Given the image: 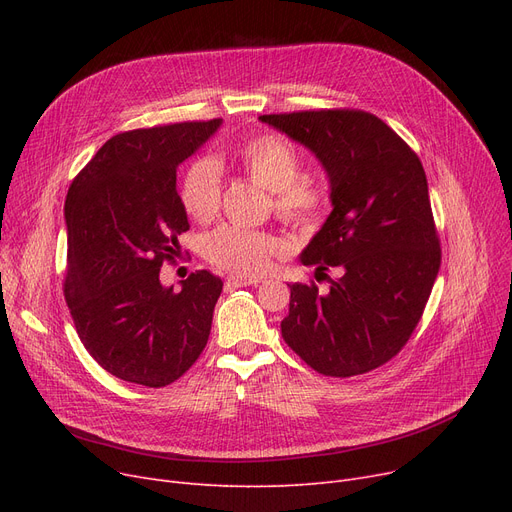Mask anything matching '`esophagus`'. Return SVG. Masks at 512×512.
Instances as JSON below:
<instances>
[{
	"label": "esophagus",
	"instance_id": "obj_1",
	"mask_svg": "<svg viewBox=\"0 0 512 512\" xmlns=\"http://www.w3.org/2000/svg\"><path fill=\"white\" fill-rule=\"evenodd\" d=\"M261 282V278H242V276H230L226 280L228 288H240V286H257Z\"/></svg>",
	"mask_w": 512,
	"mask_h": 512
}]
</instances>
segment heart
Returning a JSON list of instances; mask_svg holds the SVG:
<instances>
[{
  "label": "heart",
  "mask_w": 512,
  "mask_h": 512,
  "mask_svg": "<svg viewBox=\"0 0 512 512\" xmlns=\"http://www.w3.org/2000/svg\"><path fill=\"white\" fill-rule=\"evenodd\" d=\"M230 164L257 186L272 193V205L282 220L294 226H311L321 218L326 193L319 182L303 176L299 151L278 134H261L236 145ZM180 203L197 222H209L220 211L222 176L209 159H197L180 178ZM284 251V242L261 230L220 226L203 240L205 257L234 276L255 278Z\"/></svg>",
  "instance_id": "heart-1"
}]
</instances>
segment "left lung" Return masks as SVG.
Listing matches in <instances>:
<instances>
[{"instance_id": "8db88e82", "label": "left lung", "mask_w": 512, "mask_h": 512, "mask_svg": "<svg viewBox=\"0 0 512 512\" xmlns=\"http://www.w3.org/2000/svg\"><path fill=\"white\" fill-rule=\"evenodd\" d=\"M259 120L307 147L326 170L332 211L299 259L317 272L340 270L326 292L288 284L282 338L317 373H367L407 344L438 278L442 253L421 161L367 112Z\"/></svg>"}]
</instances>
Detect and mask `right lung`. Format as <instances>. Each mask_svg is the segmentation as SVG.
Returning a JSON list of instances; mask_svg holds the SVG:
<instances>
[{"instance_id":"add662e5","label":"right lung","mask_w":512,"mask_h":512,"mask_svg":"<svg viewBox=\"0 0 512 512\" xmlns=\"http://www.w3.org/2000/svg\"><path fill=\"white\" fill-rule=\"evenodd\" d=\"M220 126L218 118L120 132L68 191L66 303L89 355L124 382L168 386L207 344L224 282L201 270L174 290L159 270L188 230L176 170Z\"/></svg>"}]
</instances>
